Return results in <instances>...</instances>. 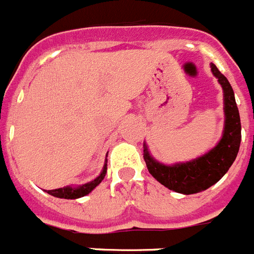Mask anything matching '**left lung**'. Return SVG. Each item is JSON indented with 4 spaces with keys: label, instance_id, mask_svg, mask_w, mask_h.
<instances>
[{
    "label": "left lung",
    "instance_id": "8db88e82",
    "mask_svg": "<svg viewBox=\"0 0 254 254\" xmlns=\"http://www.w3.org/2000/svg\"><path fill=\"white\" fill-rule=\"evenodd\" d=\"M211 71L218 77V81L225 92L226 125L223 136L218 145L197 160L178 163L174 166H165L158 163L150 157L146 146L144 149V160L152 177L178 193H197L217 183L231 167L240 148L242 125L234 91L225 75L221 74V71L213 64Z\"/></svg>",
    "mask_w": 254,
    "mask_h": 254
}]
</instances>
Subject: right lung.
Returning a JSON list of instances; mask_svg holds the SVG:
<instances>
[{
	"label": "right lung",
	"mask_w": 254,
	"mask_h": 254,
	"mask_svg": "<svg viewBox=\"0 0 254 254\" xmlns=\"http://www.w3.org/2000/svg\"><path fill=\"white\" fill-rule=\"evenodd\" d=\"M105 174H106V163H105L101 175H100L98 178H96L94 180H92L91 183H87L84 184V186H81V187H77V188L66 187V188H58V190H48V193L54 196V197L67 198V200H74V198L83 197V196L89 193L93 188H96L98 184L101 183L102 179L105 178Z\"/></svg>",
	"instance_id": "add662e5"
}]
</instances>
